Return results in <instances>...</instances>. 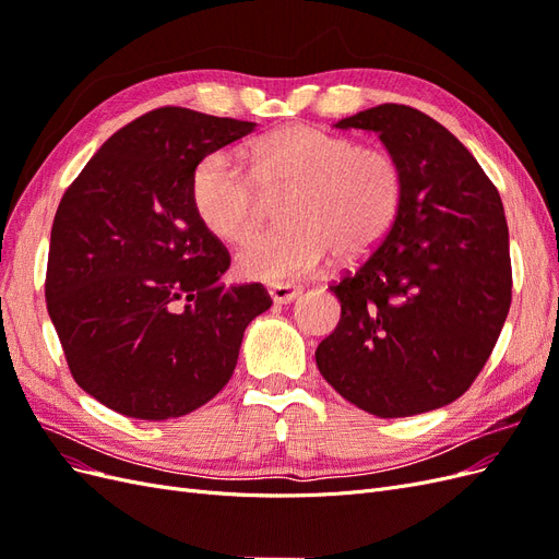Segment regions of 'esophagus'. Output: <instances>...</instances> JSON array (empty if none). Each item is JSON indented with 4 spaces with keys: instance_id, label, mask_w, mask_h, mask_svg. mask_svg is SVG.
Masks as SVG:
<instances>
[{
    "instance_id": "obj_1",
    "label": "esophagus",
    "mask_w": 559,
    "mask_h": 559,
    "mask_svg": "<svg viewBox=\"0 0 559 559\" xmlns=\"http://www.w3.org/2000/svg\"><path fill=\"white\" fill-rule=\"evenodd\" d=\"M267 294H270V298L277 302V306H286V302H292V300L298 298L300 286H294V284H270L267 286Z\"/></svg>"
}]
</instances>
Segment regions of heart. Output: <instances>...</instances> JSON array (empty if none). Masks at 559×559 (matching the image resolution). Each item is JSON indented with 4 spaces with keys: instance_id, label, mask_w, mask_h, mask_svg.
Masks as SVG:
<instances>
[{
    "instance_id": "1",
    "label": "heart",
    "mask_w": 559,
    "mask_h": 559,
    "mask_svg": "<svg viewBox=\"0 0 559 559\" xmlns=\"http://www.w3.org/2000/svg\"><path fill=\"white\" fill-rule=\"evenodd\" d=\"M249 167L230 148L202 158L191 177V202L216 240L242 245L259 230L263 193H284V226L253 238L240 253L245 277L300 280L335 251L357 259L394 228L403 195V165L392 148L359 146L347 134L286 126L253 142Z\"/></svg>"
}]
</instances>
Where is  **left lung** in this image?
Masks as SVG:
<instances>
[{"label":"left lung","instance_id":"obj_1","mask_svg":"<svg viewBox=\"0 0 559 559\" xmlns=\"http://www.w3.org/2000/svg\"><path fill=\"white\" fill-rule=\"evenodd\" d=\"M335 128L373 130L403 165L394 228L331 284L341 321L319 373L357 408L408 417L460 399L492 354L511 308L509 226L497 186L431 116L380 105Z\"/></svg>","mask_w":559,"mask_h":559}]
</instances>
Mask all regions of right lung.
I'll return each mask as SVG.
<instances>
[{
	"label": "right lung",
	"instance_id": "add662e5",
	"mask_svg": "<svg viewBox=\"0 0 559 559\" xmlns=\"http://www.w3.org/2000/svg\"><path fill=\"white\" fill-rule=\"evenodd\" d=\"M257 123L160 107L114 132L64 191L46 306L76 384L138 419L191 413L230 380L263 284L226 286L230 257L191 202L195 165Z\"/></svg>",
	"mask_w": 559,
	"mask_h": 559
}]
</instances>
